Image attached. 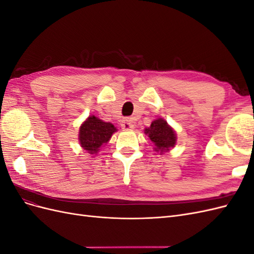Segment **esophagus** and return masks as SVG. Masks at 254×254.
<instances>
[{"label": "esophagus", "mask_w": 254, "mask_h": 254, "mask_svg": "<svg viewBox=\"0 0 254 254\" xmlns=\"http://www.w3.org/2000/svg\"><path fill=\"white\" fill-rule=\"evenodd\" d=\"M121 126L122 128L124 130H132L134 128V125H133V122L131 119H124L122 121L121 123Z\"/></svg>", "instance_id": "obj_1"}]
</instances>
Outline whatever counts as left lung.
Returning a JSON list of instances; mask_svg holds the SVG:
<instances>
[{"instance_id":"left-lung-1","label":"left lung","mask_w":254,"mask_h":254,"mask_svg":"<svg viewBox=\"0 0 254 254\" xmlns=\"http://www.w3.org/2000/svg\"><path fill=\"white\" fill-rule=\"evenodd\" d=\"M144 131L153 144V150L160 152V155L170 151L177 143L176 131L164 119L152 121L150 126L145 128Z\"/></svg>"}]
</instances>
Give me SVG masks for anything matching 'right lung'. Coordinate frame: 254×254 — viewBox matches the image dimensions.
<instances>
[{
	"label": "right lung",
	"mask_w": 254,
	"mask_h": 254,
	"mask_svg": "<svg viewBox=\"0 0 254 254\" xmlns=\"http://www.w3.org/2000/svg\"><path fill=\"white\" fill-rule=\"evenodd\" d=\"M117 131V127L111 123L104 122L95 115H90L79 127V144L91 156H94Z\"/></svg>",
	"instance_id": "1"
}]
</instances>
